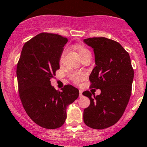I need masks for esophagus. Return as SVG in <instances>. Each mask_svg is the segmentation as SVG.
<instances>
[{"label": "esophagus", "instance_id": "34e87169", "mask_svg": "<svg viewBox=\"0 0 147 147\" xmlns=\"http://www.w3.org/2000/svg\"><path fill=\"white\" fill-rule=\"evenodd\" d=\"M82 93H83V90H79V96L80 97H81L83 96Z\"/></svg>", "mask_w": 147, "mask_h": 147}]
</instances>
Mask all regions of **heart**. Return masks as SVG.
<instances>
[{"mask_svg":"<svg viewBox=\"0 0 147 147\" xmlns=\"http://www.w3.org/2000/svg\"><path fill=\"white\" fill-rule=\"evenodd\" d=\"M74 49L75 50L78 52V55H79L80 58L83 59L84 57L87 55H90V52L86 47L82 45H76L74 46ZM63 55H64V51L61 54V57H60V61H61L63 59ZM71 78L75 83H79L80 81H82L84 78V75L83 74H73L71 75Z\"/></svg>","mask_w":147,"mask_h":147,"instance_id":"obj_1","label":"heart"}]
</instances>
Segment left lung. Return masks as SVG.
Instances as JSON below:
<instances>
[{"label": "left lung", "instance_id": "left-lung-1", "mask_svg": "<svg viewBox=\"0 0 147 147\" xmlns=\"http://www.w3.org/2000/svg\"><path fill=\"white\" fill-rule=\"evenodd\" d=\"M93 49L95 63L89 79L90 88L100 89V94L92 96L86 90L90 104L84 109V121L96 129L107 128L116 123L123 115L131 93L134 70L128 52L118 42L105 37L84 40Z\"/></svg>", "mask_w": 147, "mask_h": 147}]
</instances>
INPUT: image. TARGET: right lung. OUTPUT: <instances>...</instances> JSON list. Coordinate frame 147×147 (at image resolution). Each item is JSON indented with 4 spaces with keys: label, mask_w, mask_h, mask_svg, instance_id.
I'll return each instance as SVG.
<instances>
[{
    "label": "right lung",
    "mask_w": 147,
    "mask_h": 147,
    "mask_svg": "<svg viewBox=\"0 0 147 147\" xmlns=\"http://www.w3.org/2000/svg\"><path fill=\"white\" fill-rule=\"evenodd\" d=\"M67 42L59 34L40 33L24 45L17 65L19 94L24 109L33 122L46 129L62 126L66 108L79 96L78 89L71 85L65 86L61 91L51 85Z\"/></svg>",
    "instance_id": "1"
}]
</instances>
